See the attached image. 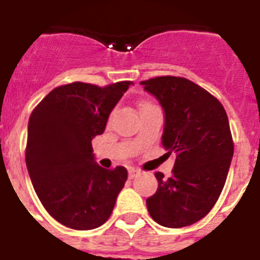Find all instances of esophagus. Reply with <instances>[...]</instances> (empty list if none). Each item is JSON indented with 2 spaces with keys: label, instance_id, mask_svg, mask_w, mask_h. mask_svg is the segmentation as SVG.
Segmentation results:
<instances>
[{
  "label": "esophagus",
  "instance_id": "obj_1",
  "mask_svg": "<svg viewBox=\"0 0 260 260\" xmlns=\"http://www.w3.org/2000/svg\"><path fill=\"white\" fill-rule=\"evenodd\" d=\"M140 173H141V170L136 169V168H130V169H128V178L137 177Z\"/></svg>",
  "mask_w": 260,
  "mask_h": 260
}]
</instances>
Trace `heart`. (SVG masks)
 I'll return each mask as SVG.
<instances>
[{"label": "heart", "instance_id": "b5f03b06", "mask_svg": "<svg viewBox=\"0 0 260 260\" xmlns=\"http://www.w3.org/2000/svg\"><path fill=\"white\" fill-rule=\"evenodd\" d=\"M146 105H149V103H146ZM143 106H145V105H143Z\"/></svg>", "mask_w": 260, "mask_h": 260}]
</instances>
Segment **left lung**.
Instances as JSON below:
<instances>
[{
    "label": "left lung",
    "mask_w": 260,
    "mask_h": 260,
    "mask_svg": "<svg viewBox=\"0 0 260 260\" xmlns=\"http://www.w3.org/2000/svg\"><path fill=\"white\" fill-rule=\"evenodd\" d=\"M141 84L162 107V146L176 155L172 177L155 173L158 188L146 200L147 211L159 225L186 227L212 209L227 180L234 157L227 113L188 79L159 76Z\"/></svg>",
    "instance_id": "8db88e82"
}]
</instances>
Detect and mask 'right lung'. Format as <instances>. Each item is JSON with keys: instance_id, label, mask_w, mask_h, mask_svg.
Returning a JSON list of instances; mask_svg holds the SVG:
<instances>
[{"instance_id": "right-lung-1", "label": "right lung", "mask_w": 260, "mask_h": 260, "mask_svg": "<svg viewBox=\"0 0 260 260\" xmlns=\"http://www.w3.org/2000/svg\"><path fill=\"white\" fill-rule=\"evenodd\" d=\"M132 83L107 87L75 82L52 90L30 114L25 161L48 213L66 227H101L113 212L127 170L95 161L92 140Z\"/></svg>"}]
</instances>
